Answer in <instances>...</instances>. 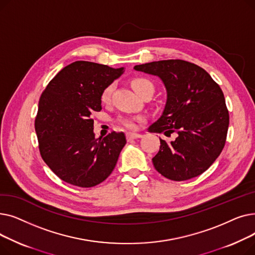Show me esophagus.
<instances>
[{
	"label": "esophagus",
	"mask_w": 255,
	"mask_h": 255,
	"mask_svg": "<svg viewBox=\"0 0 255 255\" xmlns=\"http://www.w3.org/2000/svg\"><path fill=\"white\" fill-rule=\"evenodd\" d=\"M141 136H142V135L139 134V133H133V132H128V133H126V138H127L128 140L140 138Z\"/></svg>",
	"instance_id": "34e87169"
}]
</instances>
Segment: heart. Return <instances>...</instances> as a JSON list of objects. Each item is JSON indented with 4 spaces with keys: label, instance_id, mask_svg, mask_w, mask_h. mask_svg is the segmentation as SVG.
Here are the masks:
<instances>
[{
    "label": "heart",
    "instance_id": "heart-1",
    "mask_svg": "<svg viewBox=\"0 0 255 255\" xmlns=\"http://www.w3.org/2000/svg\"><path fill=\"white\" fill-rule=\"evenodd\" d=\"M131 84H132L133 89H134L139 94V95H141V94L148 89H152L154 91L153 83L151 82V80L143 78V77H137V78L132 79ZM113 91H114V85H112V84L106 86L103 89V91L101 93V96H100L102 103L106 104V103L111 102ZM139 120H142V118H139ZM119 122L129 129H133L136 127V119H134V118H120Z\"/></svg>",
    "mask_w": 255,
    "mask_h": 255
}]
</instances>
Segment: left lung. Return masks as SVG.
I'll list each match as a JSON object with an SVG mask.
<instances>
[{"label": "left lung", "mask_w": 255, "mask_h": 255, "mask_svg": "<svg viewBox=\"0 0 255 255\" xmlns=\"http://www.w3.org/2000/svg\"><path fill=\"white\" fill-rule=\"evenodd\" d=\"M134 69L159 76L167 91L164 111L149 131L177 135L170 142L160 139L154 167L172 181L202 175L223 150L230 124L219 85L202 67L183 60L151 62Z\"/></svg>", "instance_id": "8db88e82"}]
</instances>
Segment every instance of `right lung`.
I'll return each mask as SVG.
<instances>
[{"instance_id":"right-lung-1","label":"right lung","mask_w":255,"mask_h":255,"mask_svg":"<svg viewBox=\"0 0 255 255\" xmlns=\"http://www.w3.org/2000/svg\"><path fill=\"white\" fill-rule=\"evenodd\" d=\"M123 73L87 61L66 66L39 99L35 130L44 162L66 183L89 188L114 170L126 144L123 132L95 138L93 113L101 111V93Z\"/></svg>"}]
</instances>
